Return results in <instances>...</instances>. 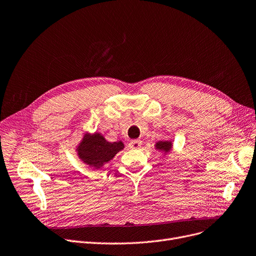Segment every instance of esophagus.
<instances>
[{
	"label": "esophagus",
	"instance_id": "34e87169",
	"mask_svg": "<svg viewBox=\"0 0 256 256\" xmlns=\"http://www.w3.org/2000/svg\"><path fill=\"white\" fill-rule=\"evenodd\" d=\"M142 145V141L139 140V139H135V140H130V143H128V146L130 147V148L132 150H137V148H140Z\"/></svg>",
	"mask_w": 256,
	"mask_h": 256
}]
</instances>
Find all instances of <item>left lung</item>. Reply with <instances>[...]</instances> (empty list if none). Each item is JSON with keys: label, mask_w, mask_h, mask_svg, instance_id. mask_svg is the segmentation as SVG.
I'll return each instance as SVG.
<instances>
[{"label": "left lung", "mask_w": 256, "mask_h": 256, "mask_svg": "<svg viewBox=\"0 0 256 256\" xmlns=\"http://www.w3.org/2000/svg\"><path fill=\"white\" fill-rule=\"evenodd\" d=\"M171 146H172L171 142H168V141H160L156 144V150H163L165 152H168L171 150Z\"/></svg>", "instance_id": "obj_1"}]
</instances>
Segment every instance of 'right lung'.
<instances>
[{"instance_id":"obj_1","label":"right lung","mask_w":256,"mask_h":256,"mask_svg":"<svg viewBox=\"0 0 256 256\" xmlns=\"http://www.w3.org/2000/svg\"><path fill=\"white\" fill-rule=\"evenodd\" d=\"M122 142H108L100 134L85 135L78 147V154L84 163L100 168L124 150Z\"/></svg>"}]
</instances>
